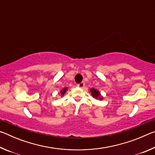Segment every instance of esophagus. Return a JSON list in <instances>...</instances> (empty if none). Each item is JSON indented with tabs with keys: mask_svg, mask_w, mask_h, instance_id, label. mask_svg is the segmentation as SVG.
<instances>
[{
	"mask_svg": "<svg viewBox=\"0 0 155 155\" xmlns=\"http://www.w3.org/2000/svg\"><path fill=\"white\" fill-rule=\"evenodd\" d=\"M84 86H85V83H84V82L78 84V85H77V87H80V88H83Z\"/></svg>",
	"mask_w": 155,
	"mask_h": 155,
	"instance_id": "1",
	"label": "esophagus"
}]
</instances>
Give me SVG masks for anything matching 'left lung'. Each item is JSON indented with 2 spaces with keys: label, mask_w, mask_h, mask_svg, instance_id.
Segmentation results:
<instances>
[{
  "label": "left lung",
  "mask_w": 155,
  "mask_h": 155,
  "mask_svg": "<svg viewBox=\"0 0 155 155\" xmlns=\"http://www.w3.org/2000/svg\"><path fill=\"white\" fill-rule=\"evenodd\" d=\"M90 91L91 93V95L94 97V98H99V100H102L103 98H102V96H101V94H100L99 91L98 90H95V89L94 88H91L90 90Z\"/></svg>",
  "instance_id": "8db88e82"
}]
</instances>
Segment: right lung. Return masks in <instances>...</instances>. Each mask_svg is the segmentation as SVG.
<instances>
[{"label": "right lung", "mask_w": 155, "mask_h": 155, "mask_svg": "<svg viewBox=\"0 0 155 155\" xmlns=\"http://www.w3.org/2000/svg\"><path fill=\"white\" fill-rule=\"evenodd\" d=\"M66 90H67V88H64V89H63V90L61 91V94L62 96L64 95V94L65 93V91H66Z\"/></svg>", "instance_id": "add662e5"}]
</instances>
